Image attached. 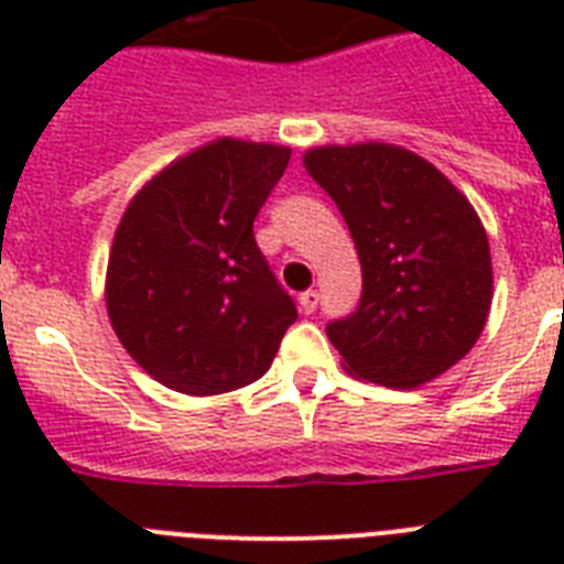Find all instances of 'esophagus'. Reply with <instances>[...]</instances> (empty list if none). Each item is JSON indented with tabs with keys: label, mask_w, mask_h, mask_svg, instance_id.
Masks as SVG:
<instances>
[{
	"label": "esophagus",
	"mask_w": 564,
	"mask_h": 564,
	"mask_svg": "<svg viewBox=\"0 0 564 564\" xmlns=\"http://www.w3.org/2000/svg\"><path fill=\"white\" fill-rule=\"evenodd\" d=\"M299 307H301V313H313V310L318 307V292L316 290H307V292H301L299 295Z\"/></svg>",
	"instance_id": "1"
}]
</instances>
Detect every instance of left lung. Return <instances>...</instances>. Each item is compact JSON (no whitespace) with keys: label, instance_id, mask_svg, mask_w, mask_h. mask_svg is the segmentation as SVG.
Wrapping results in <instances>:
<instances>
[{"label":"left lung","instance_id":"8db88e82","mask_svg":"<svg viewBox=\"0 0 564 564\" xmlns=\"http://www.w3.org/2000/svg\"><path fill=\"white\" fill-rule=\"evenodd\" d=\"M304 170L351 230L360 307L327 325L348 375L415 389L480 339L491 310V254L480 216L442 172L392 143L316 145Z\"/></svg>","mask_w":564,"mask_h":564}]
</instances>
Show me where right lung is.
<instances>
[{
  "mask_svg": "<svg viewBox=\"0 0 564 564\" xmlns=\"http://www.w3.org/2000/svg\"><path fill=\"white\" fill-rule=\"evenodd\" d=\"M290 154L219 137L145 181L122 213L105 304L122 348L158 383L207 398L272 366L299 310L257 248L254 219Z\"/></svg>",
  "mask_w": 564,
  "mask_h": 564,
  "instance_id": "add662e5",
  "label": "right lung"
}]
</instances>
